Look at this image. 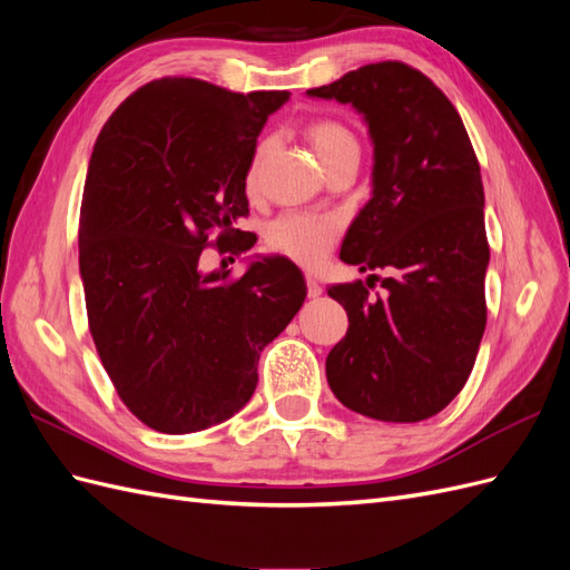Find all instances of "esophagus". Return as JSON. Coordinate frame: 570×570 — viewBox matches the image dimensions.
I'll use <instances>...</instances> for the list:
<instances>
[{
  "label": "esophagus",
  "mask_w": 570,
  "mask_h": 570,
  "mask_svg": "<svg viewBox=\"0 0 570 570\" xmlns=\"http://www.w3.org/2000/svg\"><path fill=\"white\" fill-rule=\"evenodd\" d=\"M306 292H308V297H312V299L323 295V285L314 278V275H306Z\"/></svg>",
  "instance_id": "obj_1"
}]
</instances>
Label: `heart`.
Segmentation results:
<instances>
[{
    "label": "heart",
    "instance_id": "b5f03b06",
    "mask_svg": "<svg viewBox=\"0 0 570 570\" xmlns=\"http://www.w3.org/2000/svg\"><path fill=\"white\" fill-rule=\"evenodd\" d=\"M308 140H312L321 164L340 157V154L358 151L356 135L335 118L314 120V124L308 126ZM264 151H266V142L256 149L254 166L249 170V185H254L256 166H258V159L264 157ZM337 235H340V226L331 216L283 214L268 226L266 245L271 252L287 256L302 266H316L327 256V252L333 249Z\"/></svg>",
    "mask_w": 570,
    "mask_h": 570
}]
</instances>
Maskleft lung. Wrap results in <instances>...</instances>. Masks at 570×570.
I'll return each mask as SVG.
<instances>
[{
	"mask_svg": "<svg viewBox=\"0 0 570 570\" xmlns=\"http://www.w3.org/2000/svg\"><path fill=\"white\" fill-rule=\"evenodd\" d=\"M306 95L352 105L373 140V195L340 249L373 273L327 289L350 318L325 358L327 385L361 416L425 421L469 381L488 323L485 193L469 132L438 85L402 61ZM375 279L383 296L370 295Z\"/></svg>",
	"mask_w": 570,
	"mask_h": 570,
	"instance_id": "obj_1",
	"label": "left lung"
}]
</instances>
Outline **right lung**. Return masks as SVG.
Returning a JSON list of instances; mask_svg holds the SVG:
<instances>
[{
    "label": "right lung",
    "mask_w": 570,
    "mask_h": 570,
    "mask_svg": "<svg viewBox=\"0 0 570 570\" xmlns=\"http://www.w3.org/2000/svg\"><path fill=\"white\" fill-rule=\"evenodd\" d=\"M287 99L159 78L95 142L78 235L88 323L120 402L159 433H197L243 409L258 356L304 304V275L285 256L239 278L199 268L209 245L254 247L235 223L249 214L256 137Z\"/></svg>",
    "instance_id": "obj_1"
}]
</instances>
